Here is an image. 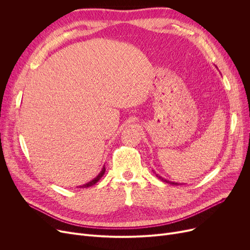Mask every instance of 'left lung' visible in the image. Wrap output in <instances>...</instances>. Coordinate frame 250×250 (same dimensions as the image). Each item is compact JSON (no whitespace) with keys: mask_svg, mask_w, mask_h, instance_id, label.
<instances>
[{"mask_svg":"<svg viewBox=\"0 0 250 250\" xmlns=\"http://www.w3.org/2000/svg\"><path fill=\"white\" fill-rule=\"evenodd\" d=\"M155 174H156V172H154ZM156 176L158 177L160 180H162V181H164V182H166V183H170V185H174V186H178V183L177 182H172V181H169V180H167V179H165V178H163V177H161V176H159L158 174H156Z\"/></svg>","mask_w":250,"mask_h":250,"instance_id":"left-lung-1","label":"left lung"}]
</instances>
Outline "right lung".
I'll list each match as a JSON object with an SVG mask.
<instances>
[{"label":"right lung","mask_w":250,"mask_h":250,"mask_svg":"<svg viewBox=\"0 0 250 250\" xmlns=\"http://www.w3.org/2000/svg\"><path fill=\"white\" fill-rule=\"evenodd\" d=\"M104 172H105V167L103 166V168H102V170L100 171V173L94 178V179H92V180H90L88 183H85V185H83V186H80L79 188H89V187H92V186H94L96 182H98V180L104 175Z\"/></svg>","instance_id":"obj_1"}]
</instances>
